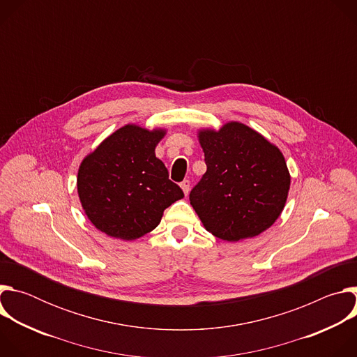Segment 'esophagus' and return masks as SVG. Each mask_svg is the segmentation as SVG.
Returning <instances> with one entry per match:
<instances>
[{
	"instance_id": "34e87169",
	"label": "esophagus",
	"mask_w": 357,
	"mask_h": 357,
	"mask_svg": "<svg viewBox=\"0 0 357 357\" xmlns=\"http://www.w3.org/2000/svg\"><path fill=\"white\" fill-rule=\"evenodd\" d=\"M181 188H182L183 193L188 195V193H189V189H190V182H189L188 179H185L183 182H181Z\"/></svg>"
}]
</instances>
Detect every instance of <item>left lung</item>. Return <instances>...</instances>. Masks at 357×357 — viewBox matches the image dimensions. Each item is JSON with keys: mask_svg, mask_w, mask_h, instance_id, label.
I'll use <instances>...</instances> for the list:
<instances>
[{"mask_svg": "<svg viewBox=\"0 0 357 357\" xmlns=\"http://www.w3.org/2000/svg\"><path fill=\"white\" fill-rule=\"evenodd\" d=\"M206 172L190 205L213 236L238 241L267 230L281 215L291 176L281 151L241 123L199 131Z\"/></svg>", "mask_w": 357, "mask_h": 357, "instance_id": "8db88e82", "label": "left lung"}]
</instances>
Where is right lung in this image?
Returning <instances> with one entry per match:
<instances>
[{
	"label": "right lung",
	"instance_id": "1",
	"mask_svg": "<svg viewBox=\"0 0 357 357\" xmlns=\"http://www.w3.org/2000/svg\"><path fill=\"white\" fill-rule=\"evenodd\" d=\"M164 130L124 126L80 164L77 193L90 222L107 236L135 240L154 230L164 211L183 197L155 146Z\"/></svg>",
	"mask_w": 357,
	"mask_h": 357
}]
</instances>
